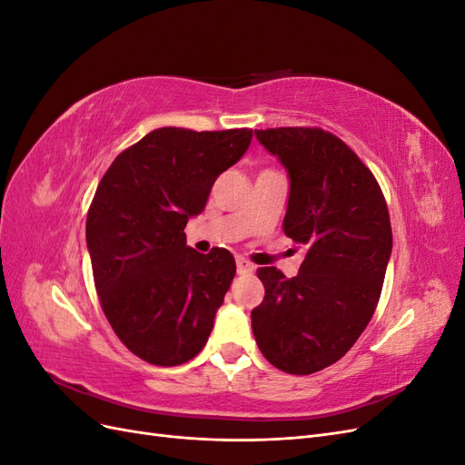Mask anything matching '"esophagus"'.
I'll list each match as a JSON object with an SVG mask.
<instances>
[{"instance_id":"1","label":"esophagus","mask_w":465,"mask_h":465,"mask_svg":"<svg viewBox=\"0 0 465 465\" xmlns=\"http://www.w3.org/2000/svg\"><path fill=\"white\" fill-rule=\"evenodd\" d=\"M254 270H256V267H254V265H252L250 262H246L244 258H238V260H236V272H238V273H241V275H248V273H254Z\"/></svg>"}]
</instances>
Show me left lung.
<instances>
[{
	"label": "left lung",
	"mask_w": 465,
	"mask_h": 465,
	"mask_svg": "<svg viewBox=\"0 0 465 465\" xmlns=\"http://www.w3.org/2000/svg\"><path fill=\"white\" fill-rule=\"evenodd\" d=\"M289 176L283 231L304 246L299 273L260 267L265 294L252 311L263 357L289 374L340 361L371 322L391 256L382 190L341 139L318 128L256 130Z\"/></svg>",
	"instance_id": "left-lung-1"
}]
</instances>
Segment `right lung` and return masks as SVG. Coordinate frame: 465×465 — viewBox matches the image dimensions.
Listing matches in <instances>:
<instances>
[{"label":"right lung","mask_w":465,"mask_h":465,"mask_svg":"<svg viewBox=\"0 0 465 465\" xmlns=\"http://www.w3.org/2000/svg\"><path fill=\"white\" fill-rule=\"evenodd\" d=\"M250 142L252 130L159 128L120 153L98 184L85 231L94 287L139 359L176 367L207 343L236 263L224 248H190L184 227Z\"/></svg>","instance_id":"add662e5"}]
</instances>
